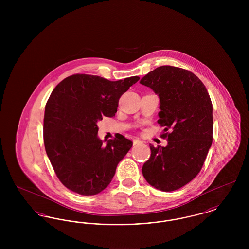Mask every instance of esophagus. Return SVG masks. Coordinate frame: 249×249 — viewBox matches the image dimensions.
Segmentation results:
<instances>
[{"label":"esophagus","mask_w":249,"mask_h":249,"mask_svg":"<svg viewBox=\"0 0 249 249\" xmlns=\"http://www.w3.org/2000/svg\"><path fill=\"white\" fill-rule=\"evenodd\" d=\"M140 143H142L141 140H139V139H134V140H133V144H134V145H137V144H140Z\"/></svg>","instance_id":"esophagus-1"}]
</instances>
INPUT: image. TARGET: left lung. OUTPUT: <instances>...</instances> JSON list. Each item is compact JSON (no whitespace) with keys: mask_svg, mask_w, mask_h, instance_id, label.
I'll use <instances>...</instances> for the list:
<instances>
[{"mask_svg":"<svg viewBox=\"0 0 249 249\" xmlns=\"http://www.w3.org/2000/svg\"><path fill=\"white\" fill-rule=\"evenodd\" d=\"M140 84L159 96L158 123L172 130L162 136L166 146L149 144L151 156L142 168L146 182L157 190L174 191L195 178L213 141V107L201 80L191 71L160 66Z\"/></svg>","mask_w":249,"mask_h":249,"instance_id":"1","label":"left lung"}]
</instances>
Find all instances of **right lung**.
<instances>
[{
    "mask_svg": "<svg viewBox=\"0 0 249 249\" xmlns=\"http://www.w3.org/2000/svg\"><path fill=\"white\" fill-rule=\"evenodd\" d=\"M139 80L130 76L110 81L91 74H73L54 89L44 118L46 152L60 182L89 196L107 189L132 142L121 136L98 137V122L115 117L120 96Z\"/></svg>",
    "mask_w": 249,
    "mask_h": 249,
    "instance_id": "right-lung-1",
    "label": "right lung"
}]
</instances>
